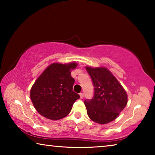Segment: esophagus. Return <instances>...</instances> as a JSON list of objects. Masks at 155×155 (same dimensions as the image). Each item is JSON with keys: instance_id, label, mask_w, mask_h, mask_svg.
<instances>
[{"instance_id": "obj_1", "label": "esophagus", "mask_w": 155, "mask_h": 155, "mask_svg": "<svg viewBox=\"0 0 155 155\" xmlns=\"http://www.w3.org/2000/svg\"><path fill=\"white\" fill-rule=\"evenodd\" d=\"M79 95H80V98H81V99H83V97H84V94H83V93H80V94H79Z\"/></svg>"}]
</instances>
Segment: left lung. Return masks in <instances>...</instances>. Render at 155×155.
Segmentation results:
<instances>
[{"label":"left lung","instance_id":"8db88e82","mask_svg":"<svg viewBox=\"0 0 155 155\" xmlns=\"http://www.w3.org/2000/svg\"><path fill=\"white\" fill-rule=\"evenodd\" d=\"M86 70L94 87L93 98L84 102L88 116L101 124L111 122L127 105V92L106 68L87 66Z\"/></svg>","mask_w":155,"mask_h":155}]
</instances>
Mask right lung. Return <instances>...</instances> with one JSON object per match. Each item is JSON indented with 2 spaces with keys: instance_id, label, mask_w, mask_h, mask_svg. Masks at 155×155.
I'll use <instances>...</instances> for the list:
<instances>
[{
  "instance_id": "right-lung-1",
  "label": "right lung",
  "mask_w": 155,
  "mask_h": 155,
  "mask_svg": "<svg viewBox=\"0 0 155 155\" xmlns=\"http://www.w3.org/2000/svg\"><path fill=\"white\" fill-rule=\"evenodd\" d=\"M77 66L54 63L41 73L30 92L31 101L39 114L52 120H60L69 114L73 104L80 98L73 91L74 79L71 70Z\"/></svg>"
}]
</instances>
